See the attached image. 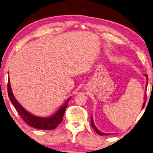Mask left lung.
Masks as SVG:
<instances>
[{
    "instance_id": "1",
    "label": "left lung",
    "mask_w": 153,
    "mask_h": 153,
    "mask_svg": "<svg viewBox=\"0 0 153 153\" xmlns=\"http://www.w3.org/2000/svg\"><path fill=\"white\" fill-rule=\"evenodd\" d=\"M145 76H146V79H147V83H148V75H147V74H145ZM146 88H147V85H146ZM146 94L145 96H144V99H145V100H146ZM145 104H146V101H144V104H143L142 108L144 107ZM91 126H92V128H93L94 129V131H96V132L98 134V135H109V134H107V133H101V132H100L98 130L97 128H96V127L94 126V123H93V117H91Z\"/></svg>"
}]
</instances>
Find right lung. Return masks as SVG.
Wrapping results in <instances>:
<instances>
[{
	"instance_id": "obj_1",
	"label": "right lung",
	"mask_w": 153,
	"mask_h": 153,
	"mask_svg": "<svg viewBox=\"0 0 153 153\" xmlns=\"http://www.w3.org/2000/svg\"><path fill=\"white\" fill-rule=\"evenodd\" d=\"M7 91L9 99H10L11 102H12V104L15 106L18 113L19 114L25 123H27V124H29V126H32V127L38 129H42V130H53V129L57 127L58 124L62 123L65 109H66L68 106V102L69 100L70 99V98L67 100V102L63 106H62V107L52 117H41L35 116L33 115L30 114V113L26 111L24 108L20 105V103L16 100L12 91H11L9 79H8Z\"/></svg>"
}]
</instances>
